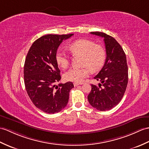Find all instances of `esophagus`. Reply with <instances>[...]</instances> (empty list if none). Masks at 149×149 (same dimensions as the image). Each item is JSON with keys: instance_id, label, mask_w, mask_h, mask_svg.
I'll use <instances>...</instances> for the list:
<instances>
[{"instance_id": "esophagus-1", "label": "esophagus", "mask_w": 149, "mask_h": 149, "mask_svg": "<svg viewBox=\"0 0 149 149\" xmlns=\"http://www.w3.org/2000/svg\"><path fill=\"white\" fill-rule=\"evenodd\" d=\"M83 84L82 82H81V83H77V82H74V86H79V85H82Z\"/></svg>"}]
</instances>
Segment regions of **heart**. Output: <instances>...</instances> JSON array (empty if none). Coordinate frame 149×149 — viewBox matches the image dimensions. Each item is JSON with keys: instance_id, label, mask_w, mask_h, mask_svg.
<instances>
[{"instance_id": "obj_1", "label": "heart", "mask_w": 149, "mask_h": 149, "mask_svg": "<svg viewBox=\"0 0 149 149\" xmlns=\"http://www.w3.org/2000/svg\"><path fill=\"white\" fill-rule=\"evenodd\" d=\"M68 49L74 56H82L81 65L83 67L69 69L64 74L66 81L81 82L86 77H88L90 74V69L93 72H97L105 63L107 52L104 47L102 45L96 44L91 40H77L72 43L68 46ZM55 58L58 65L61 68H66L70 64V56L62 48L58 49Z\"/></svg>"}]
</instances>
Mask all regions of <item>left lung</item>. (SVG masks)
<instances>
[{"label": "left lung", "mask_w": 149, "mask_h": 149, "mask_svg": "<svg viewBox=\"0 0 149 149\" xmlns=\"http://www.w3.org/2000/svg\"><path fill=\"white\" fill-rule=\"evenodd\" d=\"M91 34L103 38L107 58L102 70L94 79L101 82L98 86L91 84L88 96L90 105L100 111L109 110L120 102L128 82V68L125 53L113 37L100 32Z\"/></svg>", "instance_id": "1"}]
</instances>
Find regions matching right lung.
Instances as JSON below:
<instances>
[{"instance_id":"1","label":"right lung","mask_w":149,"mask_h":149,"mask_svg":"<svg viewBox=\"0 0 149 149\" xmlns=\"http://www.w3.org/2000/svg\"><path fill=\"white\" fill-rule=\"evenodd\" d=\"M48 34L37 39L28 52L24 65V81L28 95L37 108L45 113L60 112L67 106L72 82L60 81V70L56 61L59 46L73 36Z\"/></svg>"}]
</instances>
